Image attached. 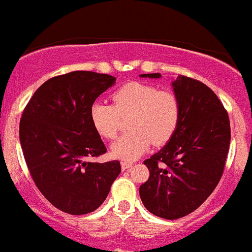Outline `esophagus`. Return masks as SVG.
Wrapping results in <instances>:
<instances>
[{
	"mask_svg": "<svg viewBox=\"0 0 252 252\" xmlns=\"http://www.w3.org/2000/svg\"><path fill=\"white\" fill-rule=\"evenodd\" d=\"M132 165H133V164L128 163V161H121V169H123V170H126V169L131 168Z\"/></svg>",
	"mask_w": 252,
	"mask_h": 252,
	"instance_id": "34e87169",
	"label": "esophagus"
}]
</instances>
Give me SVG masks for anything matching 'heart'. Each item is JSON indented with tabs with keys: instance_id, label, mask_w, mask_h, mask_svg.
Wrapping results in <instances>:
<instances>
[{
	"instance_id": "obj_1",
	"label": "heart",
	"mask_w": 252,
	"mask_h": 252,
	"mask_svg": "<svg viewBox=\"0 0 252 252\" xmlns=\"http://www.w3.org/2000/svg\"><path fill=\"white\" fill-rule=\"evenodd\" d=\"M113 104L94 101L91 121L95 131L106 139L115 138L120 116L129 115V132L114 142L111 156L133 161L149 149L151 144L163 146L175 133L180 119V106L173 93L159 91L151 84L129 82L113 94Z\"/></svg>"
}]
</instances>
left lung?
<instances>
[{
    "label": "left lung",
    "instance_id": "1",
    "mask_svg": "<svg viewBox=\"0 0 252 252\" xmlns=\"http://www.w3.org/2000/svg\"><path fill=\"white\" fill-rule=\"evenodd\" d=\"M171 86L180 106L179 125L168 143L144 160L149 179L139 186V196L154 216L178 219L197 210L218 185L230 144V124L223 104L206 84L180 74Z\"/></svg>",
    "mask_w": 252,
    "mask_h": 252
}]
</instances>
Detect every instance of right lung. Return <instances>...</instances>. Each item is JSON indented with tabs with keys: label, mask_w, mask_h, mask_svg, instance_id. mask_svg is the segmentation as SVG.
Masks as SVG:
<instances>
[{
	"label": "right lung",
	"mask_w": 252,
	"mask_h": 252,
	"mask_svg": "<svg viewBox=\"0 0 252 252\" xmlns=\"http://www.w3.org/2000/svg\"><path fill=\"white\" fill-rule=\"evenodd\" d=\"M116 78L91 71L54 77L34 93L19 124L24 159L36 188L68 214L100 207L121 171L119 160L93 163L106 152L91 121V106Z\"/></svg>",
	"instance_id": "add662e5"
}]
</instances>
